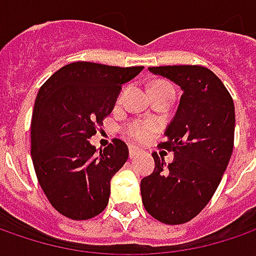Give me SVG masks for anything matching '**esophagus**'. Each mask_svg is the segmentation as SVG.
Returning a JSON list of instances; mask_svg holds the SVG:
<instances>
[{"label": "esophagus", "mask_w": 256, "mask_h": 256, "mask_svg": "<svg viewBox=\"0 0 256 256\" xmlns=\"http://www.w3.org/2000/svg\"><path fill=\"white\" fill-rule=\"evenodd\" d=\"M138 152H140V150L138 148H135V146H130V158H134V156H136L138 155Z\"/></svg>", "instance_id": "1"}]
</instances>
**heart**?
<instances>
[{
	"instance_id": "heart-1",
	"label": "heart",
	"mask_w": 256,
	"mask_h": 256,
	"mask_svg": "<svg viewBox=\"0 0 256 256\" xmlns=\"http://www.w3.org/2000/svg\"><path fill=\"white\" fill-rule=\"evenodd\" d=\"M158 84H164V82H158ZM155 130H156V124L152 122V121H141V120H138V121H134V122L126 126L125 132L134 141H145V140H148L151 136V134Z\"/></svg>"
}]
</instances>
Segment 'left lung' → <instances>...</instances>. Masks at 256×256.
Listing matches in <instances>:
<instances>
[{
	"label": "left lung",
	"instance_id": "1",
	"mask_svg": "<svg viewBox=\"0 0 256 256\" xmlns=\"http://www.w3.org/2000/svg\"><path fill=\"white\" fill-rule=\"evenodd\" d=\"M182 90L181 101L165 130L161 148L174 161L152 154L155 168L141 181L142 204L155 220L180 225L191 221L215 194L234 150L235 108L228 90L200 65L150 66Z\"/></svg>",
	"mask_w": 256,
	"mask_h": 256
}]
</instances>
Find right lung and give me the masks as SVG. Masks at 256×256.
Masks as SVG:
<instances>
[{"instance_id": "obj_1", "label": "right lung", "mask_w": 256, "mask_h": 256, "mask_svg": "<svg viewBox=\"0 0 256 256\" xmlns=\"http://www.w3.org/2000/svg\"><path fill=\"white\" fill-rule=\"evenodd\" d=\"M144 66L72 62L40 88L31 121V156L38 182L60 214L75 221L105 210L111 178L128 160V146L114 140L100 154L90 138L112 112L121 86Z\"/></svg>"}]
</instances>
